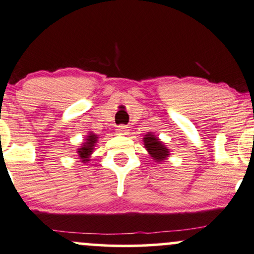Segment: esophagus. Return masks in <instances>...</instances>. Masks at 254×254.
<instances>
[{"mask_svg": "<svg viewBox=\"0 0 254 254\" xmlns=\"http://www.w3.org/2000/svg\"><path fill=\"white\" fill-rule=\"evenodd\" d=\"M116 132L118 135H127L129 133V127L127 125H119V127H117V129H116Z\"/></svg>", "mask_w": 254, "mask_h": 254, "instance_id": "obj_1", "label": "esophagus"}]
</instances>
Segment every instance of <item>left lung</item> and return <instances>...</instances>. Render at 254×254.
<instances>
[{
    "label": "left lung",
    "instance_id": "1",
    "mask_svg": "<svg viewBox=\"0 0 254 254\" xmlns=\"http://www.w3.org/2000/svg\"><path fill=\"white\" fill-rule=\"evenodd\" d=\"M143 142H144L145 149L148 150L150 156L154 158L155 162L157 163H161V162L166 161L167 157L170 155L169 149L167 148L166 145L162 143L158 137H156L152 132H148L143 138Z\"/></svg>",
    "mask_w": 254,
    "mask_h": 254
}]
</instances>
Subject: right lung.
I'll return each instance as SVG.
<instances>
[{
	"label": "right lung",
	"instance_id": "obj_1",
	"mask_svg": "<svg viewBox=\"0 0 254 254\" xmlns=\"http://www.w3.org/2000/svg\"><path fill=\"white\" fill-rule=\"evenodd\" d=\"M97 140H98V135H94L93 132H90L88 133V136L86 137V139H85V142L81 144L80 148H78L79 158H80L84 163H86L88 158L91 156V154L93 152L94 145H96Z\"/></svg>",
	"mask_w": 254,
	"mask_h": 254
}]
</instances>
